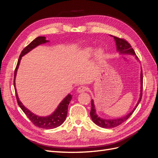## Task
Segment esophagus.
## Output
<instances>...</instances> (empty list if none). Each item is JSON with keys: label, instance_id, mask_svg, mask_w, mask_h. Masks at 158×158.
I'll list each match as a JSON object with an SVG mask.
<instances>
[{"label": "esophagus", "instance_id": "34e87169", "mask_svg": "<svg viewBox=\"0 0 158 158\" xmlns=\"http://www.w3.org/2000/svg\"><path fill=\"white\" fill-rule=\"evenodd\" d=\"M87 90H88V88L84 86V85H81V86L78 87V88L77 89V92H78V93L80 94V93H83V92H86Z\"/></svg>", "mask_w": 158, "mask_h": 158}]
</instances>
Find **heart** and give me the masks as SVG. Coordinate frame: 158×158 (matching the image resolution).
Instances as JSON below:
<instances>
[{
	"label": "heart",
	"mask_w": 158,
	"mask_h": 158,
	"mask_svg": "<svg viewBox=\"0 0 158 158\" xmlns=\"http://www.w3.org/2000/svg\"><path fill=\"white\" fill-rule=\"evenodd\" d=\"M94 52V49L93 48H91V47H88V48H86L82 52V54L85 57H89L91 55H92ZM98 57L99 59H101L102 57L103 56V51L102 50V49H99L98 51Z\"/></svg>",
	"instance_id": "heart-1"
}]
</instances>
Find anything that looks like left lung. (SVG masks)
<instances>
[{
	"label": "left lung",
	"mask_w": 158,
	"mask_h": 158,
	"mask_svg": "<svg viewBox=\"0 0 158 158\" xmlns=\"http://www.w3.org/2000/svg\"><path fill=\"white\" fill-rule=\"evenodd\" d=\"M114 39L117 45V50L120 53L122 54H131L136 56V58L138 59V57L136 56L135 52L134 49L132 48L131 44L129 43L124 39H121V38H119L115 36H113ZM140 81H141V88H140V97L139 100L136 104L135 107L134 108L132 111L128 113L127 115L119 118H115V119H105L100 118L97 115L96 113H95V106L94 103V100L92 99L91 101V105H92V108H91V111H90V117L92 118L93 122L97 125L98 126L102 127V128H113L116 127L118 125H121L125 121H126L127 119L131 117V114L135 111V110L138 106V104L140 102L142 99V88H143V76H142V70H141V74H140Z\"/></svg>",
	"instance_id": "8db88e82"
}]
</instances>
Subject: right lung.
Here are the masks:
<instances>
[{
    "mask_svg": "<svg viewBox=\"0 0 158 158\" xmlns=\"http://www.w3.org/2000/svg\"><path fill=\"white\" fill-rule=\"evenodd\" d=\"M48 41H47L45 40V37H41V36L37 37L22 50L20 56H19L15 71H14V89H15L16 96V99H17L18 106H20V107L22 109L23 113L26 114V116L29 118V119L32 122L33 125H35L37 127L42 128L52 129V128H55L59 127L65 121L66 116H67L68 106L71 101L72 98H73V95L71 94H69L67 96H66L63 101L60 102L59 106L56 108L55 112L52 114H51V115L47 116V117H39L37 115H35V114H34L30 111H29V110H28L26 107H25V106H23V104L21 103L20 99L18 98V94L16 92V89L15 88V77H16L19 64H20V63L22 56L25 55L26 53H27L28 52H30L31 50H32L33 48H35V47H36L37 46L43 44H45V43Z\"/></svg>",
    "mask_w": 158,
    "mask_h": 158,
    "instance_id": "1",
    "label": "right lung"
}]
</instances>
